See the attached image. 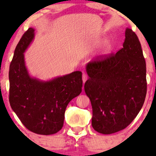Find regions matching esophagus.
Returning a JSON list of instances; mask_svg holds the SVG:
<instances>
[{"mask_svg": "<svg viewBox=\"0 0 156 156\" xmlns=\"http://www.w3.org/2000/svg\"><path fill=\"white\" fill-rule=\"evenodd\" d=\"M87 74H85V73H83V74H82V80H83V82H85L87 81Z\"/></svg>", "mask_w": 156, "mask_h": 156, "instance_id": "obj_1", "label": "esophagus"}]
</instances>
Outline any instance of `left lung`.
Returning <instances> with one entry per match:
<instances>
[{
	"mask_svg": "<svg viewBox=\"0 0 156 156\" xmlns=\"http://www.w3.org/2000/svg\"><path fill=\"white\" fill-rule=\"evenodd\" d=\"M123 48L100 55L86 66L84 91L92 106L91 125L103 134L126 128L144 105L147 91L146 65L140 41L126 28Z\"/></svg>",
	"mask_w": 156,
	"mask_h": 156,
	"instance_id": "1",
	"label": "left lung"
}]
</instances>
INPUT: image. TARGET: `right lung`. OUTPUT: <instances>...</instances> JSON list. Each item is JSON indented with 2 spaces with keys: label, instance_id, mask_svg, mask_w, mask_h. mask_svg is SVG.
<instances>
[{
  "label": "right lung",
  "instance_id": "obj_1",
  "mask_svg": "<svg viewBox=\"0 0 156 156\" xmlns=\"http://www.w3.org/2000/svg\"><path fill=\"white\" fill-rule=\"evenodd\" d=\"M27 30L17 44L9 69V101L29 131L51 135L60 131L68 104L82 92V72L76 71L43 82L29 75L23 53L35 36Z\"/></svg>",
  "mask_w": 156,
  "mask_h": 156
}]
</instances>
